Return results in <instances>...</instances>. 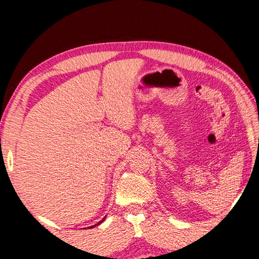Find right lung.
<instances>
[{"mask_svg":"<svg viewBox=\"0 0 259 259\" xmlns=\"http://www.w3.org/2000/svg\"><path fill=\"white\" fill-rule=\"evenodd\" d=\"M103 221H104V219H103ZM103 221H102V222H103ZM102 222H99L98 224H100V223H102ZM98 224H96V225H98ZM96 225H94V226H96ZM94 226H91V227H94Z\"/></svg>","mask_w":259,"mask_h":259,"instance_id":"right-lung-1","label":"right lung"}]
</instances>
